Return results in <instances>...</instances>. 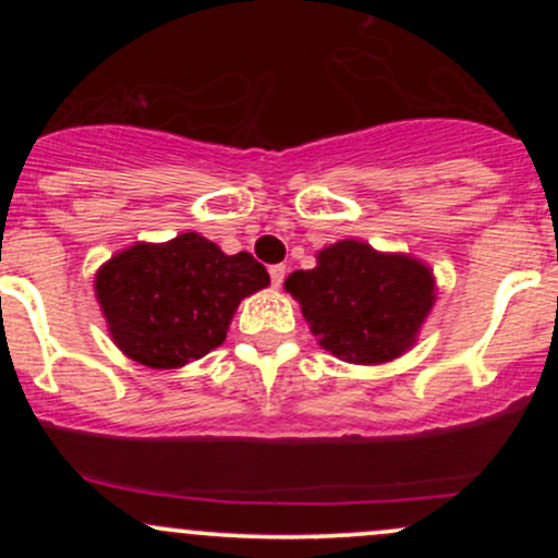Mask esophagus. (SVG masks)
Wrapping results in <instances>:
<instances>
[{
    "label": "esophagus",
    "mask_w": 558,
    "mask_h": 558,
    "mask_svg": "<svg viewBox=\"0 0 558 558\" xmlns=\"http://www.w3.org/2000/svg\"><path fill=\"white\" fill-rule=\"evenodd\" d=\"M286 265H272L270 267V280H272V286L275 288H280L283 286V280H286Z\"/></svg>",
    "instance_id": "1"
}]
</instances>
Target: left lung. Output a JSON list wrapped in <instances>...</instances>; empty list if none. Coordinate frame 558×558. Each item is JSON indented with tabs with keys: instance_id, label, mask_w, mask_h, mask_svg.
Returning a JSON list of instances; mask_svg holds the SVG:
<instances>
[{
	"instance_id": "1",
	"label": "left lung",
	"mask_w": 558,
	"mask_h": 558,
	"mask_svg": "<svg viewBox=\"0 0 558 558\" xmlns=\"http://www.w3.org/2000/svg\"><path fill=\"white\" fill-rule=\"evenodd\" d=\"M286 291L325 351L351 364H386L417 343L435 304V275L412 254L343 239L317 252V267L288 275Z\"/></svg>"
}]
</instances>
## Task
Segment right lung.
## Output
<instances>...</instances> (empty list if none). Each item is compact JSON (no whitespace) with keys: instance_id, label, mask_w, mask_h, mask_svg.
<instances>
[{"instance_id":"add662e5","label":"right lung","mask_w":558,"mask_h":558,"mask_svg":"<svg viewBox=\"0 0 558 558\" xmlns=\"http://www.w3.org/2000/svg\"><path fill=\"white\" fill-rule=\"evenodd\" d=\"M270 286L248 252L226 254L204 235L138 241L96 270L94 293L112 343L151 369H178L226 341L246 296Z\"/></svg>"}]
</instances>
